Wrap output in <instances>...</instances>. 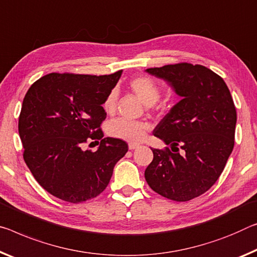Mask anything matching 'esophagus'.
I'll return each instance as SVG.
<instances>
[{"mask_svg":"<svg viewBox=\"0 0 257 257\" xmlns=\"http://www.w3.org/2000/svg\"><path fill=\"white\" fill-rule=\"evenodd\" d=\"M129 150H135V149H137L138 146H140V144H136V143H129Z\"/></svg>","mask_w":257,"mask_h":257,"instance_id":"34e87169","label":"esophagus"}]
</instances>
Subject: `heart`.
I'll list each match as a JSON object with an SVG mask.
<instances>
[{
  "label": "heart",
  "mask_w": 257,
  "mask_h": 257,
  "mask_svg": "<svg viewBox=\"0 0 257 257\" xmlns=\"http://www.w3.org/2000/svg\"><path fill=\"white\" fill-rule=\"evenodd\" d=\"M129 88L140 97L142 101L146 106H152L160 98V87L159 84L151 79L150 76L141 75L133 77L129 81ZM117 93L116 89H112L107 93L106 98L103 103V107L105 112L112 114L116 108L117 103ZM149 125L144 122L130 121L127 119H116L112 121L107 127V133L109 136L119 140L129 141V142H140L144 138L146 132H148Z\"/></svg>",
  "instance_id": "b5f03b06"
}]
</instances>
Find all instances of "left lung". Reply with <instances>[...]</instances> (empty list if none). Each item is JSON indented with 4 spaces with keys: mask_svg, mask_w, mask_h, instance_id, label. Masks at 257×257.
I'll return each mask as SVG.
<instances>
[{
    "mask_svg": "<svg viewBox=\"0 0 257 257\" xmlns=\"http://www.w3.org/2000/svg\"><path fill=\"white\" fill-rule=\"evenodd\" d=\"M145 72L182 97L154 128V136L170 149H151L153 160L145 180L162 197L189 201L215 184L233 150V99L222 77L201 65L182 63Z\"/></svg>",
    "mask_w": 257,
    "mask_h": 257,
    "instance_id": "obj_1",
    "label": "left lung"
}]
</instances>
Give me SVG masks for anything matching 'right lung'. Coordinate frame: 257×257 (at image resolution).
Wrapping results in <instances>:
<instances>
[{
	"label": "right lung",
	"instance_id": "right-lung-1",
	"mask_svg": "<svg viewBox=\"0 0 257 257\" xmlns=\"http://www.w3.org/2000/svg\"><path fill=\"white\" fill-rule=\"evenodd\" d=\"M121 74L50 73L32 84L23 100L18 130L24 160L39 184L64 201L100 194L127 153L125 142L104 137L99 128L106 117L104 100ZM88 139L101 141L95 153L83 149Z\"/></svg>",
	"mask_w": 257,
	"mask_h": 257
}]
</instances>
